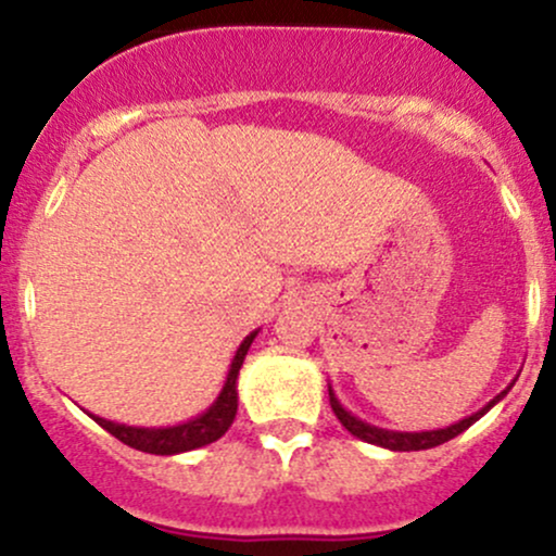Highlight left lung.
Wrapping results in <instances>:
<instances>
[{
  "label": "left lung",
  "mask_w": 556,
  "mask_h": 556,
  "mask_svg": "<svg viewBox=\"0 0 556 556\" xmlns=\"http://www.w3.org/2000/svg\"><path fill=\"white\" fill-rule=\"evenodd\" d=\"M513 384H515V381H513ZM513 384H509L507 389H502V392L496 394L494 400L486 402V405H483L478 413H473V416L457 420V424L446 426V429H437V431H389V429H379V426L366 424V420L355 418L353 413L348 410V407H342V402L337 400V394H334V389H331V384H329V402H331V410H334V416L340 418V424L350 433H353V437H358L368 444L384 446V450H392V452H418V450H431V446L450 442V439H455L457 433L470 429V426H473L478 418L486 416L491 407H494L496 402H500L504 394L513 389Z\"/></svg>",
  "instance_id": "left-lung-1"
}]
</instances>
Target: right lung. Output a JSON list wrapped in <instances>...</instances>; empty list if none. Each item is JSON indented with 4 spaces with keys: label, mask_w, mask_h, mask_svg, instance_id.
<instances>
[{
    "label": "right lung",
    "mask_w": 556,
    "mask_h": 556,
    "mask_svg": "<svg viewBox=\"0 0 556 556\" xmlns=\"http://www.w3.org/2000/svg\"><path fill=\"white\" fill-rule=\"evenodd\" d=\"M258 329L251 331L245 340L240 342L238 353H235L232 363H229V371L222 387L219 397L212 402L208 410H203L201 416L185 420L177 426H154V429H146V426H127V424H114V420L99 418L93 413H88L101 429H106L114 439L132 446V450L149 452V455H180V452L198 450V446H206L216 442L219 437H225V431L232 426L235 413H238V374L242 361H245L248 350H251L253 340H256Z\"/></svg>",
    "instance_id": "obj_1"
}]
</instances>
